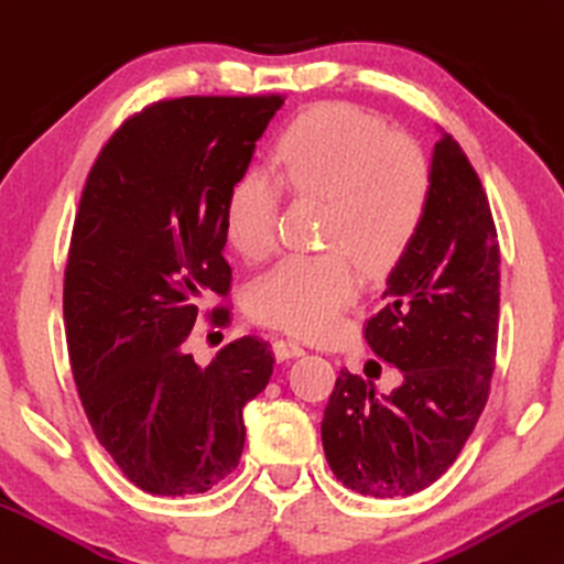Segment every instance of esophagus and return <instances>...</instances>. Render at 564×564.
<instances>
[{
  "label": "esophagus",
  "instance_id": "obj_1",
  "mask_svg": "<svg viewBox=\"0 0 564 564\" xmlns=\"http://www.w3.org/2000/svg\"><path fill=\"white\" fill-rule=\"evenodd\" d=\"M273 355L278 362H283V359H294V357H302L304 355V347L300 341H291V338H275L273 341Z\"/></svg>",
  "mask_w": 564,
  "mask_h": 564
}]
</instances>
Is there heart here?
<instances>
[{
	"label": "heart",
	"mask_w": 564,
	"mask_h": 564,
	"mask_svg": "<svg viewBox=\"0 0 564 564\" xmlns=\"http://www.w3.org/2000/svg\"><path fill=\"white\" fill-rule=\"evenodd\" d=\"M273 173L247 171L230 183L223 228L243 260L275 247L281 186L325 202L323 243L334 252L286 257L249 291L257 321L321 336L357 300V262L381 275L410 252L431 205V167L417 144L351 105H321L278 139Z\"/></svg>",
	"instance_id": "b5f03b06"
}]
</instances>
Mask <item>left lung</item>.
Wrapping results in <instances>:
<instances>
[{"instance_id":"obj_1","label":"left lung","mask_w":564,"mask_h":564,"mask_svg":"<svg viewBox=\"0 0 564 564\" xmlns=\"http://www.w3.org/2000/svg\"><path fill=\"white\" fill-rule=\"evenodd\" d=\"M383 300L365 338L399 370V386L378 391L368 365V378L341 370L321 436L344 486L391 499L449 470L484 412L497 357V228L480 178L444 131L431 154L429 215Z\"/></svg>"}]
</instances>
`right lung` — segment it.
<instances>
[{
	"instance_id": "right-lung-1",
	"label": "right lung",
	"mask_w": 564,
	"mask_h": 564,
	"mask_svg": "<svg viewBox=\"0 0 564 564\" xmlns=\"http://www.w3.org/2000/svg\"><path fill=\"white\" fill-rule=\"evenodd\" d=\"M281 97H183L115 131L88 173L65 268V334L80 404L126 478L205 494L239 465L243 406L273 351L243 336L199 365L186 338L228 294L223 209ZM226 325L228 310H213Z\"/></svg>"
}]
</instances>
